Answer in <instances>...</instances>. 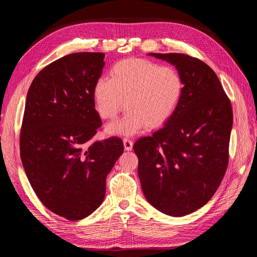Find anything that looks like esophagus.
<instances>
[{
  "label": "esophagus",
  "instance_id": "1",
  "mask_svg": "<svg viewBox=\"0 0 257 257\" xmlns=\"http://www.w3.org/2000/svg\"><path fill=\"white\" fill-rule=\"evenodd\" d=\"M133 144H134V142L132 141V139H130V138H124L123 139L124 149H125L126 151H131L132 149H133Z\"/></svg>",
  "mask_w": 257,
  "mask_h": 257
}]
</instances>
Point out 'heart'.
<instances>
[{
    "mask_svg": "<svg viewBox=\"0 0 257 257\" xmlns=\"http://www.w3.org/2000/svg\"><path fill=\"white\" fill-rule=\"evenodd\" d=\"M183 93L181 74L173 66H160L146 59L116 62L109 78H99L93 89L100 118L114 119L123 106V118L106 127L108 134L133 135L145 125L159 127L176 112Z\"/></svg>",
    "mask_w": 257,
    "mask_h": 257,
    "instance_id": "b5f03b06",
    "label": "heart"
}]
</instances>
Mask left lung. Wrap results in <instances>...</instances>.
<instances>
[{"label":"left lung","instance_id":"obj_1","mask_svg":"<svg viewBox=\"0 0 257 257\" xmlns=\"http://www.w3.org/2000/svg\"><path fill=\"white\" fill-rule=\"evenodd\" d=\"M174 65L183 79L176 112L151 136L134 144L146 199L172 216L205 206L228 164L232 110L211 67L183 53H149Z\"/></svg>","mask_w":257,"mask_h":257}]
</instances>
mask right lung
I'll use <instances>...</instances> for the list:
<instances>
[{
	"label": "right lung",
	"instance_id": "add662e5",
	"mask_svg": "<svg viewBox=\"0 0 257 257\" xmlns=\"http://www.w3.org/2000/svg\"><path fill=\"white\" fill-rule=\"evenodd\" d=\"M102 52L71 53L37 74L26 99L20 155L43 205L69 221L102 205L106 177L123 153L118 137L89 143L102 125L93 89L105 65Z\"/></svg>",
	"mask_w": 257,
	"mask_h": 257
}]
</instances>
